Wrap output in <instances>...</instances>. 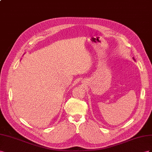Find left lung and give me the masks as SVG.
I'll return each mask as SVG.
<instances>
[{"label":"left lung","mask_w":152,"mask_h":152,"mask_svg":"<svg viewBox=\"0 0 152 152\" xmlns=\"http://www.w3.org/2000/svg\"><path fill=\"white\" fill-rule=\"evenodd\" d=\"M133 59H134V58H133Z\"/></svg>","instance_id":"8db88e82"}]
</instances>
